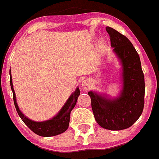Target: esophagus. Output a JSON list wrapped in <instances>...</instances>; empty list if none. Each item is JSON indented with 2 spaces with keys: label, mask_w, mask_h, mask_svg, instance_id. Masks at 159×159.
I'll use <instances>...</instances> for the list:
<instances>
[{
  "label": "esophagus",
  "mask_w": 159,
  "mask_h": 159,
  "mask_svg": "<svg viewBox=\"0 0 159 159\" xmlns=\"http://www.w3.org/2000/svg\"><path fill=\"white\" fill-rule=\"evenodd\" d=\"M81 86L83 90H88L90 88V81L88 79L84 80L82 82Z\"/></svg>",
  "instance_id": "34e87169"
}]
</instances>
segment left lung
I'll use <instances>...</instances> for the list:
<instances>
[{
  "mask_svg": "<svg viewBox=\"0 0 159 159\" xmlns=\"http://www.w3.org/2000/svg\"><path fill=\"white\" fill-rule=\"evenodd\" d=\"M106 30L121 65V89L115 97L92 90L88 94L97 124L105 129L120 131L131 127L142 114L144 76L139 55L129 39L111 27Z\"/></svg>",
  "mask_w": 159,
  "mask_h": 159,
  "instance_id": "1",
  "label": "left lung"
}]
</instances>
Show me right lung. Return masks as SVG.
Here are the masks:
<instances>
[{
	"label": "right lung",
	"instance_id": "obj_1",
	"mask_svg": "<svg viewBox=\"0 0 159 159\" xmlns=\"http://www.w3.org/2000/svg\"><path fill=\"white\" fill-rule=\"evenodd\" d=\"M10 84L13 93V99L15 103V108L18 112V115L21 117L25 124L36 134L42 137H52L65 132L69 128V124L70 120V113L72 110L74 108L76 104L78 97L80 94V90L79 87H76V90L70 95L68 100L63 105L58 114L52 118L45 121H34L31 119L28 118L21 111H20L18 105L17 103L16 95L14 90L13 83H12L11 73L10 70Z\"/></svg>",
	"mask_w": 159,
	"mask_h": 159
}]
</instances>
